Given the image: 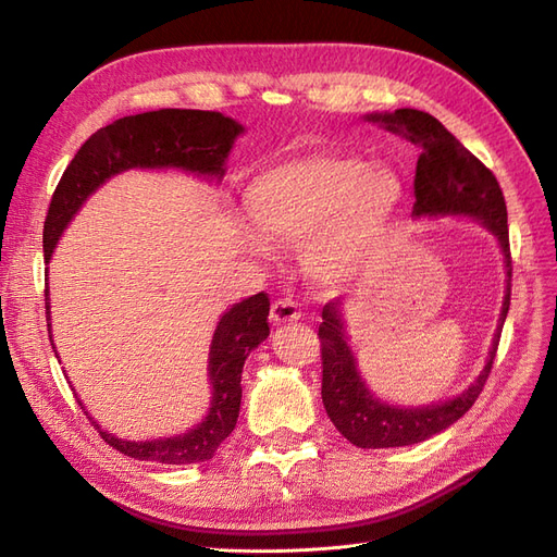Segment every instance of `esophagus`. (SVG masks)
<instances>
[{"instance_id": "34e87169", "label": "esophagus", "mask_w": 557, "mask_h": 557, "mask_svg": "<svg viewBox=\"0 0 557 557\" xmlns=\"http://www.w3.org/2000/svg\"><path fill=\"white\" fill-rule=\"evenodd\" d=\"M269 318H272V323H276V325L293 323V320L301 318V311L297 307V301H293L290 297H283V299L274 301L272 313H269Z\"/></svg>"}]
</instances>
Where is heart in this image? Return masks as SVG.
<instances>
[{
    "label": "heart",
    "mask_w": 557,
    "mask_h": 557,
    "mask_svg": "<svg viewBox=\"0 0 557 557\" xmlns=\"http://www.w3.org/2000/svg\"><path fill=\"white\" fill-rule=\"evenodd\" d=\"M246 209L269 237L307 242L309 274L325 285L356 278L391 234L404 205V183L387 164L358 156L323 153L264 170L244 193ZM250 250L264 252L258 232Z\"/></svg>",
    "instance_id": "heart-1"
}]
</instances>
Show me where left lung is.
<instances>
[{
	"instance_id": "left-lung-1",
	"label": "left lung",
	"mask_w": 557,
	"mask_h": 557,
	"mask_svg": "<svg viewBox=\"0 0 557 557\" xmlns=\"http://www.w3.org/2000/svg\"><path fill=\"white\" fill-rule=\"evenodd\" d=\"M367 121L404 134L420 148L413 178V215H471L491 230L502 244L507 264V295H504L499 327L493 339L491 358L483 372L462 395L432 404L423 409L387 407L367 391L356 360L346 344L342 323V301L332 299L323 307V323L318 327L320 360H323V404L334 428L358 448H393L425 442L460 420L474 404L491 376L497 356L502 325L511 305V248L507 205L495 174L471 156L434 115L418 109H397L395 113H374Z\"/></svg>"
}]
</instances>
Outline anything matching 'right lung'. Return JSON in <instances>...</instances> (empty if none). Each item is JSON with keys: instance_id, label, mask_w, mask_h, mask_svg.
<instances>
[{"instance_id": "right-lung-1", "label": "right lung", "mask_w": 557, "mask_h": 557, "mask_svg": "<svg viewBox=\"0 0 557 557\" xmlns=\"http://www.w3.org/2000/svg\"><path fill=\"white\" fill-rule=\"evenodd\" d=\"M242 132L244 127L223 113L195 109L137 113L97 129L78 148V153L58 183L53 199H50L44 223V260L48 262L53 256L62 230L70 225L83 201L113 174L132 170V166H146V170L178 166L185 172L221 178L225 174V158ZM46 290V320H50ZM267 315L269 297L267 293H258L234 305L221 318L209 352V376L213 383L211 409L195 430L166 436V440L123 442L95 425L99 436L134 460L162 465L211 460L218 446L237 425L242 407V369L248 352L269 336ZM50 346H53V336H50Z\"/></svg>"}]
</instances>
